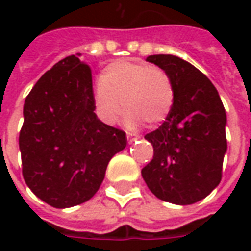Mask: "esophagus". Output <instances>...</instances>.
Returning <instances> with one entry per match:
<instances>
[{"instance_id": "1", "label": "esophagus", "mask_w": 251, "mask_h": 251, "mask_svg": "<svg viewBox=\"0 0 251 251\" xmlns=\"http://www.w3.org/2000/svg\"><path fill=\"white\" fill-rule=\"evenodd\" d=\"M138 138H141L138 134H131V133H127V140H129V142H134L136 140H138Z\"/></svg>"}]
</instances>
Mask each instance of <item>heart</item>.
I'll return each mask as SVG.
<instances>
[{"mask_svg": "<svg viewBox=\"0 0 251 251\" xmlns=\"http://www.w3.org/2000/svg\"><path fill=\"white\" fill-rule=\"evenodd\" d=\"M175 102V83L167 70L131 60H118L104 68L94 90L100 120L115 124L125 109V124L154 126L168 117Z\"/></svg>", "mask_w": 251, "mask_h": 251, "instance_id": "heart-1", "label": "heart"}]
</instances>
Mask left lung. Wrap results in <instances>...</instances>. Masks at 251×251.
<instances>
[{
	"mask_svg": "<svg viewBox=\"0 0 251 251\" xmlns=\"http://www.w3.org/2000/svg\"><path fill=\"white\" fill-rule=\"evenodd\" d=\"M147 60L171 74L175 102L163 125L145 136L154 154L142 177L158 199L194 204L221 183L226 111L215 86L191 63L174 55H151Z\"/></svg>",
	"mask_w": 251,
	"mask_h": 251,
	"instance_id": "left-lung-1",
	"label": "left lung"
}]
</instances>
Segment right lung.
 Returning <instances> with one entry per match:
<instances>
[{"instance_id":"right-lung-1","label":"right lung","mask_w":251,"mask_h":251,"mask_svg":"<svg viewBox=\"0 0 251 251\" xmlns=\"http://www.w3.org/2000/svg\"><path fill=\"white\" fill-rule=\"evenodd\" d=\"M91 68L75 55L47 71L24 103L19 145L23 176L47 204L68 208L97 194L125 131L94 113Z\"/></svg>"}]
</instances>
